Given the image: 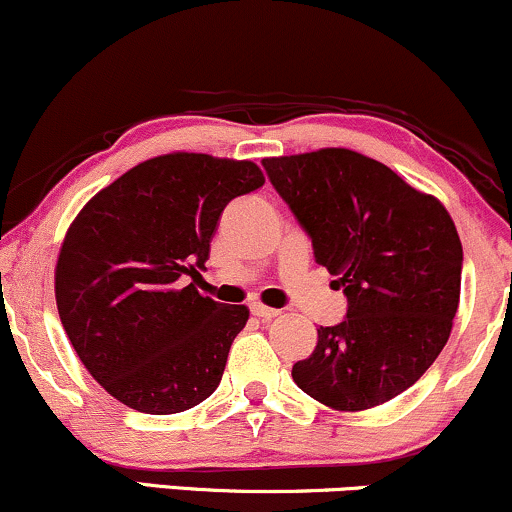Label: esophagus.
<instances>
[{
  "mask_svg": "<svg viewBox=\"0 0 512 512\" xmlns=\"http://www.w3.org/2000/svg\"><path fill=\"white\" fill-rule=\"evenodd\" d=\"M251 314L263 318V321H270V318H278L280 311L278 309H270V306L261 304V302H254L251 304Z\"/></svg>",
  "mask_w": 512,
  "mask_h": 512,
  "instance_id": "esophagus-1",
  "label": "esophagus"
}]
</instances>
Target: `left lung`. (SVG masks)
I'll list each match as a JSON object with an SVG mask.
<instances>
[{"instance_id":"8db88e82","label":"left lung","mask_w":512,"mask_h":512,"mask_svg":"<svg viewBox=\"0 0 512 512\" xmlns=\"http://www.w3.org/2000/svg\"><path fill=\"white\" fill-rule=\"evenodd\" d=\"M263 170L347 297L345 318L318 328L314 352L292 366L294 383L350 412L405 393L458 311L462 244L448 210L347 148L266 158Z\"/></svg>"}]
</instances>
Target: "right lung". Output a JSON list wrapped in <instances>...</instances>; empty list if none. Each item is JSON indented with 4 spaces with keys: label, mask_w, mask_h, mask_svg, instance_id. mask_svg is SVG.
Listing matches in <instances>:
<instances>
[{
    "label": "right lung",
    "mask_w": 512,
    "mask_h": 512,
    "mask_svg": "<svg viewBox=\"0 0 512 512\" xmlns=\"http://www.w3.org/2000/svg\"><path fill=\"white\" fill-rule=\"evenodd\" d=\"M249 160L172 153L146 160L95 194L66 232L54 294L90 376L146 414L196 407L220 386L246 306L201 297L222 210L261 189Z\"/></svg>",
    "instance_id": "right-lung-1"
}]
</instances>
